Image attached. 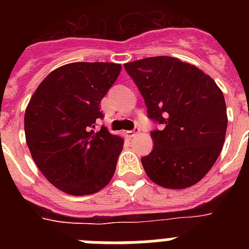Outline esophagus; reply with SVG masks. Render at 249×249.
<instances>
[{
  "label": "esophagus",
  "instance_id": "1",
  "mask_svg": "<svg viewBox=\"0 0 249 249\" xmlns=\"http://www.w3.org/2000/svg\"><path fill=\"white\" fill-rule=\"evenodd\" d=\"M138 132H140V129H138L137 127H135V128L132 129V131H127V132H126V135L128 136V137H135V136L137 135Z\"/></svg>",
  "mask_w": 249,
  "mask_h": 249
}]
</instances>
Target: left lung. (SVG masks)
I'll use <instances>...</instances> for the list:
<instances>
[{
	"instance_id": "8db88e82",
	"label": "left lung",
	"mask_w": 249,
	"mask_h": 249,
	"mask_svg": "<svg viewBox=\"0 0 249 249\" xmlns=\"http://www.w3.org/2000/svg\"><path fill=\"white\" fill-rule=\"evenodd\" d=\"M160 129L151 132L153 149L141 158L151 181L182 190L199 182L218 158L227 131L223 93L208 74L168 56L124 65Z\"/></svg>"
}]
</instances>
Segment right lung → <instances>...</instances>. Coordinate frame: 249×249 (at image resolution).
Segmentation results:
<instances>
[{"label": "right lung", "mask_w": 249, "mask_h": 249, "mask_svg": "<svg viewBox=\"0 0 249 249\" xmlns=\"http://www.w3.org/2000/svg\"><path fill=\"white\" fill-rule=\"evenodd\" d=\"M121 65L68 63L51 72L31 97L25 135L35 163L51 183L72 196L92 195L111 181L123 140L105 126L102 98L116 82Z\"/></svg>", "instance_id": "obj_1"}]
</instances>
